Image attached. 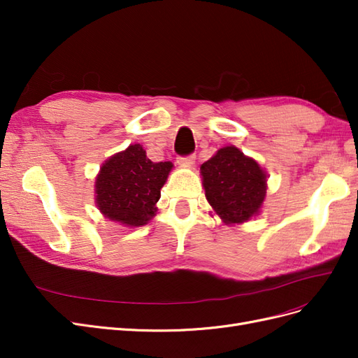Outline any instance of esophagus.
I'll return each instance as SVG.
<instances>
[{
	"mask_svg": "<svg viewBox=\"0 0 358 358\" xmlns=\"http://www.w3.org/2000/svg\"><path fill=\"white\" fill-rule=\"evenodd\" d=\"M194 159H196V157L188 155V157L178 158V162H179V166H182V167H191L194 164Z\"/></svg>",
	"mask_w": 358,
	"mask_h": 358,
	"instance_id": "34e87169",
	"label": "esophagus"
}]
</instances>
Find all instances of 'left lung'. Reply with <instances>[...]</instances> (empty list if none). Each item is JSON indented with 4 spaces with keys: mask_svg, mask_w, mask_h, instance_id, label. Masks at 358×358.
<instances>
[{
    "mask_svg": "<svg viewBox=\"0 0 358 358\" xmlns=\"http://www.w3.org/2000/svg\"><path fill=\"white\" fill-rule=\"evenodd\" d=\"M200 175L212 216L225 225H239L257 216L267 191V173L239 148L224 146L203 162Z\"/></svg>",
    "mask_w": 358,
    "mask_h": 358,
    "instance_id": "left-lung-1",
    "label": "left lung"
}]
</instances>
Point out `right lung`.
Returning a JSON list of instances; mask_svg holds the SVG:
<instances>
[{
	"mask_svg": "<svg viewBox=\"0 0 358 358\" xmlns=\"http://www.w3.org/2000/svg\"><path fill=\"white\" fill-rule=\"evenodd\" d=\"M173 162H152L142 145H129L107 158L95 178V206L104 218L125 227H142L157 215Z\"/></svg>",
	"mask_w": 358,
	"mask_h": 358,
	"instance_id": "1",
	"label": "right lung"
}]
</instances>
